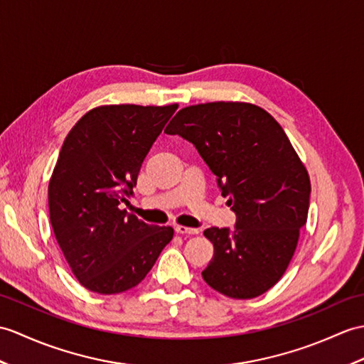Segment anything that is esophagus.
I'll return each instance as SVG.
<instances>
[{
    "label": "esophagus",
    "mask_w": 364,
    "mask_h": 364,
    "mask_svg": "<svg viewBox=\"0 0 364 364\" xmlns=\"http://www.w3.org/2000/svg\"><path fill=\"white\" fill-rule=\"evenodd\" d=\"M175 232L192 235V234H198V230H196V228H188V226H175Z\"/></svg>",
    "instance_id": "esophagus-1"
}]
</instances>
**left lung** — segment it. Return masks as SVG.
<instances>
[{
    "label": "left lung",
    "instance_id": "obj_1",
    "mask_svg": "<svg viewBox=\"0 0 364 364\" xmlns=\"http://www.w3.org/2000/svg\"><path fill=\"white\" fill-rule=\"evenodd\" d=\"M164 132L196 146L235 214L234 230L205 231L214 256L203 279L225 296H260L285 273L309 214V173L282 127L257 105L209 102L180 109Z\"/></svg>",
    "mask_w": 364,
    "mask_h": 364
}]
</instances>
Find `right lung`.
Wrapping results in <instances>:
<instances>
[{
	"label": "right lung",
	"instance_id": "add662e5",
	"mask_svg": "<svg viewBox=\"0 0 364 364\" xmlns=\"http://www.w3.org/2000/svg\"><path fill=\"white\" fill-rule=\"evenodd\" d=\"M178 105H104L68 133L49 181L50 225L77 281L99 294L136 287L172 240L171 226L127 215L151 144Z\"/></svg>",
	"mask_w": 364,
	"mask_h": 364
}]
</instances>
